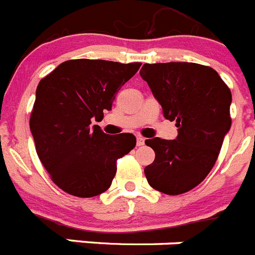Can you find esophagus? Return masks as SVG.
<instances>
[{
    "mask_svg": "<svg viewBox=\"0 0 255 255\" xmlns=\"http://www.w3.org/2000/svg\"><path fill=\"white\" fill-rule=\"evenodd\" d=\"M144 141H145V139L141 138V136H138V138H136V145H139V147H140V145H144Z\"/></svg>",
    "mask_w": 255,
    "mask_h": 255,
    "instance_id": "1",
    "label": "esophagus"
}]
</instances>
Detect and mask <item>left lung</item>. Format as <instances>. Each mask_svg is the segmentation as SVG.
Segmentation results:
<instances>
[{"label": "left lung", "instance_id": "obj_1", "mask_svg": "<svg viewBox=\"0 0 255 255\" xmlns=\"http://www.w3.org/2000/svg\"><path fill=\"white\" fill-rule=\"evenodd\" d=\"M140 76L163 116L179 128L173 140H145L155 158L144 173L155 190L182 194L199 185L217 161L231 128V92L216 70L193 62L144 64Z\"/></svg>", "mask_w": 255, "mask_h": 255}]
</instances>
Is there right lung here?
<instances>
[{
    "label": "right lung",
    "instance_id": "obj_1",
    "mask_svg": "<svg viewBox=\"0 0 255 255\" xmlns=\"http://www.w3.org/2000/svg\"><path fill=\"white\" fill-rule=\"evenodd\" d=\"M140 62L69 60L39 82L30 131L52 181L80 198L102 194L112 184L116 161L136 144L130 132L107 135L92 120L111 111L117 92Z\"/></svg>",
    "mask_w": 255,
    "mask_h": 255
}]
</instances>
